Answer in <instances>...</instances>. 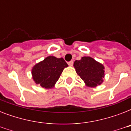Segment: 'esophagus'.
<instances>
[{
  "label": "esophagus",
  "mask_w": 131,
  "mask_h": 131,
  "mask_svg": "<svg viewBox=\"0 0 131 131\" xmlns=\"http://www.w3.org/2000/svg\"><path fill=\"white\" fill-rule=\"evenodd\" d=\"M68 64L70 66V67H72L73 66V61H70L68 62Z\"/></svg>",
  "instance_id": "34e87169"
}]
</instances>
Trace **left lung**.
I'll use <instances>...</instances> for the list:
<instances>
[{
    "mask_svg": "<svg viewBox=\"0 0 131 131\" xmlns=\"http://www.w3.org/2000/svg\"><path fill=\"white\" fill-rule=\"evenodd\" d=\"M76 73L88 87H96L103 82L105 67L89 56H84L73 64Z\"/></svg>",
    "mask_w": 131,
    "mask_h": 131,
    "instance_id": "8db88e82",
    "label": "left lung"
}]
</instances>
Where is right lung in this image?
<instances>
[{"instance_id": "add662e5", "label": "right lung", "mask_w": 131, "mask_h": 131, "mask_svg": "<svg viewBox=\"0 0 131 131\" xmlns=\"http://www.w3.org/2000/svg\"><path fill=\"white\" fill-rule=\"evenodd\" d=\"M67 63L62 58L47 56L43 61L36 64L32 69V75L36 84L44 88H51L56 83Z\"/></svg>"}]
</instances>
